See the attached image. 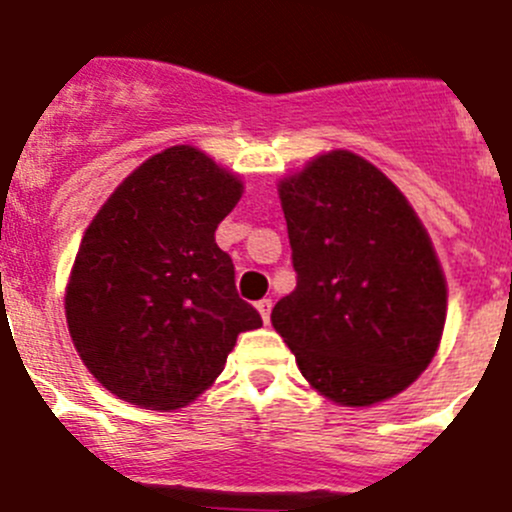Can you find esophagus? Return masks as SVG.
<instances>
[{
    "mask_svg": "<svg viewBox=\"0 0 512 512\" xmlns=\"http://www.w3.org/2000/svg\"><path fill=\"white\" fill-rule=\"evenodd\" d=\"M255 307H257V312H260V315H262V320L270 322V312H272V300H270V297H262V300L257 302Z\"/></svg>",
    "mask_w": 512,
    "mask_h": 512,
    "instance_id": "obj_1",
    "label": "esophagus"
}]
</instances>
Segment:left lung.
Returning <instances> with one entry per match:
<instances>
[{
  "instance_id": "1",
  "label": "left lung",
  "mask_w": 512,
  "mask_h": 512,
  "mask_svg": "<svg viewBox=\"0 0 512 512\" xmlns=\"http://www.w3.org/2000/svg\"><path fill=\"white\" fill-rule=\"evenodd\" d=\"M297 287L272 307L302 377L367 408L403 393L440 345L448 287L423 222L375 165L315 157L277 187Z\"/></svg>"
}]
</instances>
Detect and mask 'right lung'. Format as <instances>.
Masks as SVG:
<instances>
[{
  "mask_svg": "<svg viewBox=\"0 0 512 512\" xmlns=\"http://www.w3.org/2000/svg\"><path fill=\"white\" fill-rule=\"evenodd\" d=\"M242 182L177 145L142 162L82 237L64 312L87 370L119 400L177 410L205 393L262 317L237 295L215 230Z\"/></svg>",
  "mask_w": 512,
  "mask_h": 512,
  "instance_id": "add662e5",
  "label": "right lung"
}]
</instances>
